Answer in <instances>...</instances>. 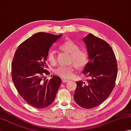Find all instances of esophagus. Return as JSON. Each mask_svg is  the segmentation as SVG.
<instances>
[{"label":"esophagus","instance_id":"esophagus-1","mask_svg":"<svg viewBox=\"0 0 131 131\" xmlns=\"http://www.w3.org/2000/svg\"><path fill=\"white\" fill-rule=\"evenodd\" d=\"M69 82V80L68 79H62V82L63 83H66V82Z\"/></svg>","mask_w":131,"mask_h":131}]
</instances>
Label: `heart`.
<instances>
[{"label":"heart","mask_w":131,"mask_h":131,"mask_svg":"<svg viewBox=\"0 0 131 131\" xmlns=\"http://www.w3.org/2000/svg\"><path fill=\"white\" fill-rule=\"evenodd\" d=\"M62 51L70 54V62L75 64L77 67L82 68L88 61V54L85 50L79 49L78 44L73 40H69L60 46ZM47 60L52 65L56 63V56L54 51L50 49L47 54ZM74 65L63 66H60L56 69L54 73L57 76L63 79H70L74 75Z\"/></svg>","instance_id":"b5f03b06"}]
</instances>
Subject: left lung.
Segmentation results:
<instances>
[{
  "instance_id": "8db88e82",
  "label": "left lung",
  "mask_w": 131,
  "mask_h": 131,
  "mask_svg": "<svg viewBox=\"0 0 131 131\" xmlns=\"http://www.w3.org/2000/svg\"><path fill=\"white\" fill-rule=\"evenodd\" d=\"M89 57L83 73L87 83L77 82L74 99L83 108L99 106L106 99L115 87L118 68L113 49L107 43L90 33L83 39Z\"/></svg>"
}]
</instances>
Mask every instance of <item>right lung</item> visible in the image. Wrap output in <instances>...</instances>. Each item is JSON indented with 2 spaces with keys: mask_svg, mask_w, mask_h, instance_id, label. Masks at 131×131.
<instances>
[{
  "mask_svg": "<svg viewBox=\"0 0 131 131\" xmlns=\"http://www.w3.org/2000/svg\"><path fill=\"white\" fill-rule=\"evenodd\" d=\"M62 36L37 32L22 43L14 55L12 80L18 93L32 107H48L56 98L61 78L56 75L49 80L43 78L44 74H50L46 69L49 49Z\"/></svg>",
  "mask_w": 131,
  "mask_h": 131,
  "instance_id": "add662e5",
  "label": "right lung"
}]
</instances>
